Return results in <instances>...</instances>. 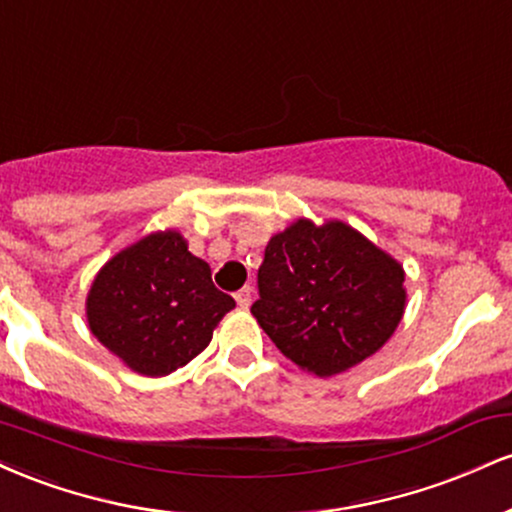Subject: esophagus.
I'll list each match as a JSON object with an SVG mask.
<instances>
[{
	"label": "esophagus",
	"instance_id": "esophagus-1",
	"mask_svg": "<svg viewBox=\"0 0 512 512\" xmlns=\"http://www.w3.org/2000/svg\"><path fill=\"white\" fill-rule=\"evenodd\" d=\"M236 303L240 305V308H250V303H252V286H243V289L236 293Z\"/></svg>",
	"mask_w": 512,
	"mask_h": 512
}]
</instances>
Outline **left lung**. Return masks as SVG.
Instances as JSON below:
<instances>
[{"mask_svg":"<svg viewBox=\"0 0 512 512\" xmlns=\"http://www.w3.org/2000/svg\"><path fill=\"white\" fill-rule=\"evenodd\" d=\"M402 267L342 221L276 233L257 272L252 315L286 358L315 375L356 366L404 313Z\"/></svg>","mask_w":512,"mask_h":512,"instance_id":"obj_1","label":"left lung"}]
</instances>
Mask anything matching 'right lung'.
I'll list each match as a JSON object with an SVG mask.
<instances>
[{
  "instance_id": "right-lung-1",
  "label": "right lung",
  "mask_w": 512,
  "mask_h": 512,
  "mask_svg": "<svg viewBox=\"0 0 512 512\" xmlns=\"http://www.w3.org/2000/svg\"><path fill=\"white\" fill-rule=\"evenodd\" d=\"M236 308L211 281L209 264L180 233H151L98 272L88 291V327L98 342L142 375H168L211 342Z\"/></svg>"
}]
</instances>
